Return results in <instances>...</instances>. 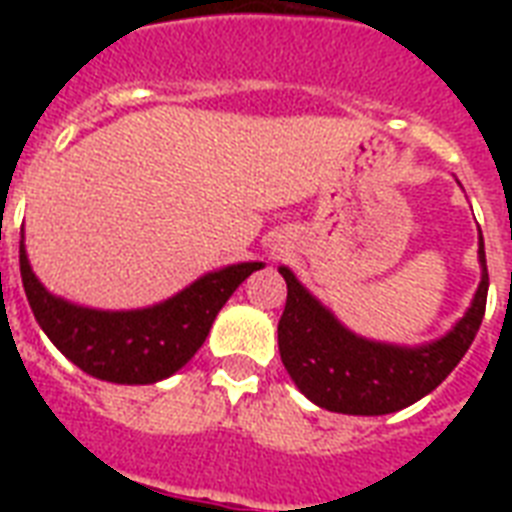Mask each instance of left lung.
<instances>
[{
	"label": "left lung",
	"instance_id": "1",
	"mask_svg": "<svg viewBox=\"0 0 512 512\" xmlns=\"http://www.w3.org/2000/svg\"><path fill=\"white\" fill-rule=\"evenodd\" d=\"M478 265L481 281L465 316L444 337L425 345H393L350 332L287 265H279L287 281L279 353L289 377L308 401L337 414L377 417L412 406L452 374L484 321L489 271L481 231Z\"/></svg>",
	"mask_w": 512,
	"mask_h": 512
}]
</instances>
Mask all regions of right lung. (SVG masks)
<instances>
[{
    "label": "right lung",
    "instance_id": "add662e5",
    "mask_svg": "<svg viewBox=\"0 0 512 512\" xmlns=\"http://www.w3.org/2000/svg\"><path fill=\"white\" fill-rule=\"evenodd\" d=\"M265 263H236L135 311L84 308L36 279L20 233V279L42 332L82 372L116 385H151L183 369L204 345L212 321L239 284Z\"/></svg>",
    "mask_w": 512,
    "mask_h": 512
}]
</instances>
